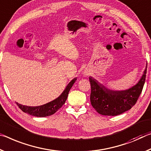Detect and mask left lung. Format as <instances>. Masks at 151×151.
I'll return each instance as SVG.
<instances>
[{"label":"left lung","instance_id":"1","mask_svg":"<svg viewBox=\"0 0 151 151\" xmlns=\"http://www.w3.org/2000/svg\"><path fill=\"white\" fill-rule=\"evenodd\" d=\"M147 68L137 84L126 90H110L94 78H89L91 84L90 102L93 108L99 114L104 116H117L130 110L137 102L142 92Z\"/></svg>","mask_w":151,"mask_h":151}]
</instances>
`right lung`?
I'll list each match as a JSON object with an SVG mask.
<instances>
[{
    "label": "right lung",
    "instance_id": "1",
    "mask_svg": "<svg viewBox=\"0 0 151 151\" xmlns=\"http://www.w3.org/2000/svg\"><path fill=\"white\" fill-rule=\"evenodd\" d=\"M76 80H77V78H73L68 83L62 93L58 98L55 99L50 102L45 104L39 106H28L22 105L17 102H16V104L23 112L30 115L37 117L49 116L55 114L65 104L67 98H68L69 92Z\"/></svg>",
    "mask_w": 151,
    "mask_h": 151
}]
</instances>
